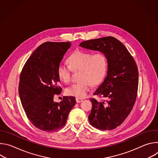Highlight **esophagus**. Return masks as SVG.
<instances>
[{"label": "esophagus", "mask_w": 158, "mask_h": 158, "mask_svg": "<svg viewBox=\"0 0 158 158\" xmlns=\"http://www.w3.org/2000/svg\"><path fill=\"white\" fill-rule=\"evenodd\" d=\"M76 102H77V103H80V102H81L82 101V99H80V98H76Z\"/></svg>", "instance_id": "esophagus-1"}]
</instances>
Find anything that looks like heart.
I'll use <instances>...</instances> for the list:
<instances>
[{"label": "heart", "mask_w": 158, "mask_h": 158, "mask_svg": "<svg viewBox=\"0 0 158 158\" xmlns=\"http://www.w3.org/2000/svg\"><path fill=\"white\" fill-rule=\"evenodd\" d=\"M69 65L60 63L57 67V75L59 79L68 83L71 80L72 71L80 70L81 81L68 87L66 94L77 98H85L89 91L91 85H99L103 80L107 72V59L102 52L94 54L82 51H76L68 58Z\"/></svg>", "instance_id": "b5f03b06"}]
</instances>
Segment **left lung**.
Instances as JSON below:
<instances>
[{"label": "left lung", "mask_w": 158, "mask_h": 158, "mask_svg": "<svg viewBox=\"0 0 158 158\" xmlns=\"http://www.w3.org/2000/svg\"><path fill=\"white\" fill-rule=\"evenodd\" d=\"M79 46L102 52L107 57V76L93 94L107 100L90 99L93 107L88 118L90 124L98 129H114L124 122L136 101L137 65L122 42L113 37L84 41Z\"/></svg>", "instance_id": "8db88e82"}]
</instances>
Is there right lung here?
<instances>
[{"mask_svg": "<svg viewBox=\"0 0 158 158\" xmlns=\"http://www.w3.org/2000/svg\"><path fill=\"white\" fill-rule=\"evenodd\" d=\"M71 46L70 42L42 44L27 59L20 76L22 107L32 124L44 131L62 128L76 102L73 96H64L60 102L54 101V94L62 91L57 67Z\"/></svg>", "mask_w": 158, "mask_h": 158, "instance_id": "obj_1", "label": "right lung"}]
</instances>
